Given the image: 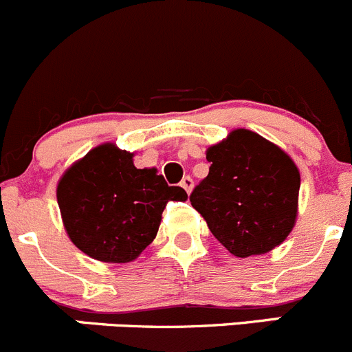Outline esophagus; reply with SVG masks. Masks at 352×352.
Returning a JSON list of instances; mask_svg holds the SVG:
<instances>
[{
  "label": "esophagus",
  "instance_id": "esophagus-1",
  "mask_svg": "<svg viewBox=\"0 0 352 352\" xmlns=\"http://www.w3.org/2000/svg\"><path fill=\"white\" fill-rule=\"evenodd\" d=\"M180 186L186 189L187 194H190V190H192V187H194V180L190 179V177H184L182 182H180Z\"/></svg>",
  "mask_w": 352,
  "mask_h": 352
}]
</instances>
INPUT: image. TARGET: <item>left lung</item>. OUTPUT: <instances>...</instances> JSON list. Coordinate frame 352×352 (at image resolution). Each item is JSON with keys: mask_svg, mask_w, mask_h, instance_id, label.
<instances>
[{"mask_svg": "<svg viewBox=\"0 0 352 352\" xmlns=\"http://www.w3.org/2000/svg\"><path fill=\"white\" fill-rule=\"evenodd\" d=\"M210 173L194 187L190 204L211 234L237 258L265 254L291 234L301 177L274 142L237 129L206 151Z\"/></svg>", "mask_w": 352, "mask_h": 352, "instance_id": "left-lung-1", "label": "left lung"}]
</instances>
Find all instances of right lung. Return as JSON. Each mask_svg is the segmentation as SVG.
Returning a JSON list of instances; mask_svg holds the SVG:
<instances>
[{
    "mask_svg": "<svg viewBox=\"0 0 352 352\" xmlns=\"http://www.w3.org/2000/svg\"><path fill=\"white\" fill-rule=\"evenodd\" d=\"M132 153L101 144L75 162L56 187L70 241L91 258L129 263L156 237L168 201H186L156 168H135Z\"/></svg>",
    "mask_w": 352,
    "mask_h": 352,
    "instance_id": "obj_1",
    "label": "right lung"
}]
</instances>
